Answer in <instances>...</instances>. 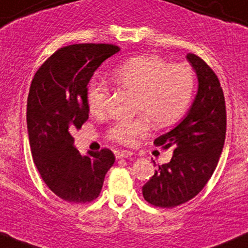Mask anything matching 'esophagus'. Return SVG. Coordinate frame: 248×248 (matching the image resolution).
I'll use <instances>...</instances> for the list:
<instances>
[{"label": "esophagus", "mask_w": 248, "mask_h": 248, "mask_svg": "<svg viewBox=\"0 0 248 248\" xmlns=\"http://www.w3.org/2000/svg\"><path fill=\"white\" fill-rule=\"evenodd\" d=\"M115 155H116V158H129L132 155V152L131 151H127V150H117L115 151Z\"/></svg>", "instance_id": "obj_1"}]
</instances>
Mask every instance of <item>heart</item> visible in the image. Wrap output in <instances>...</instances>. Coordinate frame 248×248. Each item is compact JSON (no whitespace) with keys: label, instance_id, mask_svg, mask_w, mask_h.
<instances>
[{"label":"heart","instance_id":"obj_1","mask_svg":"<svg viewBox=\"0 0 248 248\" xmlns=\"http://www.w3.org/2000/svg\"><path fill=\"white\" fill-rule=\"evenodd\" d=\"M119 88L135 94L131 121H117L109 126L107 137L121 144H132L147 132L150 121L155 127L177 123L187 111L194 91V74L187 63L170 64L158 56H138L127 60L112 75ZM108 88L91 83L88 103L93 113L104 110Z\"/></svg>","mask_w":248,"mask_h":248}]
</instances>
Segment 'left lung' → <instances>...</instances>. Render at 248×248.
<instances>
[{"mask_svg":"<svg viewBox=\"0 0 248 248\" xmlns=\"http://www.w3.org/2000/svg\"><path fill=\"white\" fill-rule=\"evenodd\" d=\"M186 58L198 76V93L182 123L154 141L164 150L173 147V155L143 186L144 199L161 208L179 206L205 187L226 135V105L216 72L197 55Z\"/></svg>","mask_w":248,"mask_h":248,"instance_id":"left-lung-1","label":"left lung"}]
</instances>
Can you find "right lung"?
<instances>
[{
	"mask_svg": "<svg viewBox=\"0 0 248 248\" xmlns=\"http://www.w3.org/2000/svg\"><path fill=\"white\" fill-rule=\"evenodd\" d=\"M119 51L115 44L80 43L58 49L36 71L27 103L32 160L56 196L85 204L99 196L115 163L109 149L82 155L70 131L89 118L88 84L98 66Z\"/></svg>",
	"mask_w": 248,
	"mask_h": 248,
	"instance_id": "1",
	"label": "right lung"
}]
</instances>
